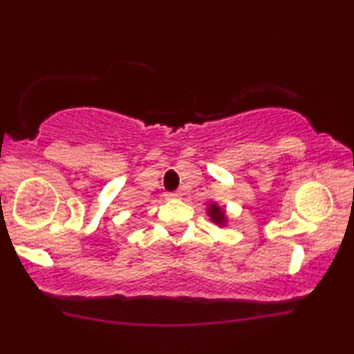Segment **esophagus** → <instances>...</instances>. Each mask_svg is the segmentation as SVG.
Wrapping results in <instances>:
<instances>
[{
    "mask_svg": "<svg viewBox=\"0 0 354 354\" xmlns=\"http://www.w3.org/2000/svg\"><path fill=\"white\" fill-rule=\"evenodd\" d=\"M180 196V193H166V199H178Z\"/></svg>",
    "mask_w": 354,
    "mask_h": 354,
    "instance_id": "obj_1",
    "label": "esophagus"
}]
</instances>
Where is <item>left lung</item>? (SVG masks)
<instances>
[{"label":"left lung","mask_w":354,"mask_h":354,"mask_svg":"<svg viewBox=\"0 0 354 354\" xmlns=\"http://www.w3.org/2000/svg\"><path fill=\"white\" fill-rule=\"evenodd\" d=\"M207 216H209L212 223L221 225V227H224V225L227 224V214H225V209L224 207H221L218 203H209V206H207Z\"/></svg>","instance_id":"left-lung-1"}]
</instances>
